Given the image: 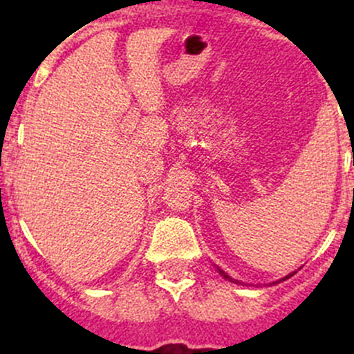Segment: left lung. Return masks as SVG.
Instances as JSON below:
<instances>
[{
    "label": "left lung",
    "mask_w": 354,
    "mask_h": 354,
    "mask_svg": "<svg viewBox=\"0 0 354 354\" xmlns=\"http://www.w3.org/2000/svg\"><path fill=\"white\" fill-rule=\"evenodd\" d=\"M216 269H217V270H219V274H221V276H223V277H224V279H226V281H230V283H234V284H243V283H240V281L233 279V277H231V276H227V274H226V272H224V270H223V269H219V267H217V266H216ZM295 274H296V270H292V272H291V274H288V276H284V277H283V279L276 281V283H272V284H277V283H283V281H286V279H289V277H291V276H295Z\"/></svg>",
    "instance_id": "left-lung-1"
}]
</instances>
